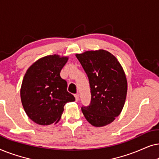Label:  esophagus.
Instances as JSON below:
<instances>
[{"label":"esophagus","mask_w":159,"mask_h":159,"mask_svg":"<svg viewBox=\"0 0 159 159\" xmlns=\"http://www.w3.org/2000/svg\"><path fill=\"white\" fill-rule=\"evenodd\" d=\"M75 97L76 101H79V94H78V93H77V94H75Z\"/></svg>","instance_id":"obj_1"}]
</instances>
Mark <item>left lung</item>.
Segmentation results:
<instances>
[{
    "instance_id": "1",
    "label": "left lung",
    "mask_w": 159,
    "mask_h": 159,
    "mask_svg": "<svg viewBox=\"0 0 159 159\" xmlns=\"http://www.w3.org/2000/svg\"><path fill=\"white\" fill-rule=\"evenodd\" d=\"M88 75L91 103L82 111L89 123L97 127L114 121L125 106L127 81L124 69L115 56L107 51H88L76 54Z\"/></svg>"
}]
</instances>
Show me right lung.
<instances>
[{
    "mask_svg": "<svg viewBox=\"0 0 159 159\" xmlns=\"http://www.w3.org/2000/svg\"><path fill=\"white\" fill-rule=\"evenodd\" d=\"M57 54L36 61L26 71L20 90L21 101L28 117L40 125L56 124L68 102L75 101L67 91L60 72L68 61Z\"/></svg>",
    "mask_w": 159,
    "mask_h": 159,
    "instance_id": "1",
    "label": "right lung"
}]
</instances>
